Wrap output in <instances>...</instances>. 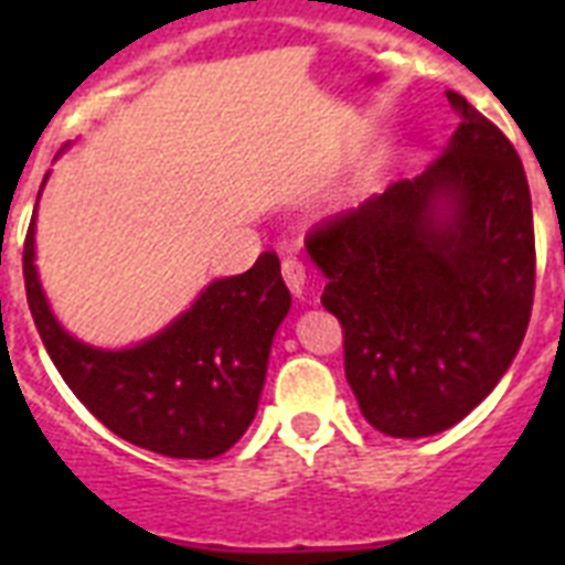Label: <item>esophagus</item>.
I'll return each instance as SVG.
<instances>
[{"mask_svg": "<svg viewBox=\"0 0 565 565\" xmlns=\"http://www.w3.org/2000/svg\"><path fill=\"white\" fill-rule=\"evenodd\" d=\"M281 275H284V281H287V287H290L292 296H301V292H305L308 273H305V264H301L299 257H284Z\"/></svg>", "mask_w": 565, "mask_h": 565, "instance_id": "obj_1", "label": "esophagus"}]
</instances>
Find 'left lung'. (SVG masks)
<instances>
[{
	"label": "left lung",
	"mask_w": 565,
	"mask_h": 565,
	"mask_svg": "<svg viewBox=\"0 0 565 565\" xmlns=\"http://www.w3.org/2000/svg\"><path fill=\"white\" fill-rule=\"evenodd\" d=\"M451 143L308 231L343 326L345 381L386 437L439 434L492 393L525 340L536 248L516 149L460 93Z\"/></svg>",
	"instance_id": "8db88e82"
}]
</instances>
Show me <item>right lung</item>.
I'll return each instance as SVG.
<instances>
[{"label": "right lung", "instance_id": "add662e5", "mask_svg": "<svg viewBox=\"0 0 565 565\" xmlns=\"http://www.w3.org/2000/svg\"><path fill=\"white\" fill-rule=\"evenodd\" d=\"M31 317L66 386L117 437L184 460L228 451L255 419L273 337L290 310L275 252L220 278L161 334L122 352L84 345L57 326L34 269V220L22 248Z\"/></svg>", "mask_w": 565, "mask_h": 565}]
</instances>
